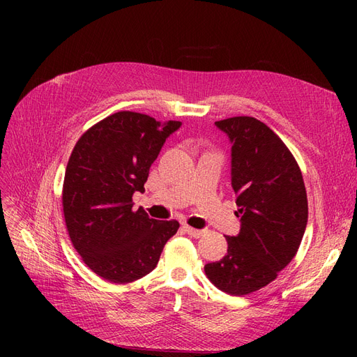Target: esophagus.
<instances>
[{
	"instance_id": "1",
	"label": "esophagus",
	"mask_w": 357,
	"mask_h": 357,
	"mask_svg": "<svg viewBox=\"0 0 357 357\" xmlns=\"http://www.w3.org/2000/svg\"><path fill=\"white\" fill-rule=\"evenodd\" d=\"M183 229H185L186 234H189L193 238H201V236L205 234V231L202 229H195V228H190L189 225H183Z\"/></svg>"
}]
</instances>
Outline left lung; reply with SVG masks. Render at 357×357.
<instances>
[{
    "instance_id": "8db88e82",
    "label": "left lung",
    "mask_w": 357,
    "mask_h": 357,
    "mask_svg": "<svg viewBox=\"0 0 357 357\" xmlns=\"http://www.w3.org/2000/svg\"><path fill=\"white\" fill-rule=\"evenodd\" d=\"M228 135L231 181L240 234L226 236L228 253L204 266L210 282L241 296L265 287L295 257L308 220L307 190L294 155L255 117L215 122Z\"/></svg>"
}]
</instances>
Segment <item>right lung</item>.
<instances>
[{
    "label": "right lung",
    "mask_w": 357,
    "mask_h": 357,
    "mask_svg": "<svg viewBox=\"0 0 357 357\" xmlns=\"http://www.w3.org/2000/svg\"><path fill=\"white\" fill-rule=\"evenodd\" d=\"M181 122L160 123L119 112L93 125L75 143L62 189V208L75 250L95 274L125 284L153 271L177 220H156L132 210L149 169Z\"/></svg>",
    "instance_id": "add662e5"
}]
</instances>
